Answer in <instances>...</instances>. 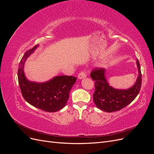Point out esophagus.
<instances>
[{
    "label": "esophagus",
    "instance_id": "1",
    "mask_svg": "<svg viewBox=\"0 0 154 154\" xmlns=\"http://www.w3.org/2000/svg\"><path fill=\"white\" fill-rule=\"evenodd\" d=\"M86 76H87V74H85V72L84 71H82V72H80V73H79L78 76V79H80V80H81V79L86 78Z\"/></svg>",
    "mask_w": 154,
    "mask_h": 154
}]
</instances>
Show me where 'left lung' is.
Segmentation results:
<instances>
[{
  "instance_id": "left-lung-1",
  "label": "left lung",
  "mask_w": 154,
  "mask_h": 154,
  "mask_svg": "<svg viewBox=\"0 0 154 154\" xmlns=\"http://www.w3.org/2000/svg\"><path fill=\"white\" fill-rule=\"evenodd\" d=\"M138 77L135 84L127 90L116 89L111 87L105 78V69L96 68L91 72L95 82L93 100L97 108L108 112L118 111L127 106L136 98L141 89L142 76L140 64L137 60Z\"/></svg>"
}]
</instances>
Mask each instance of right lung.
Returning a JSON list of instances; mask_svg holds the SVG:
<instances>
[{
  "label": "right lung",
  "mask_w": 154,
  "mask_h": 154,
  "mask_svg": "<svg viewBox=\"0 0 154 154\" xmlns=\"http://www.w3.org/2000/svg\"><path fill=\"white\" fill-rule=\"evenodd\" d=\"M38 47L26 51L19 63L18 80L22 96L29 104L49 112L61 110L66 105L69 92L77 78L72 76H55L44 83H36L27 80L24 72V65L27 58Z\"/></svg>",
  "instance_id": "obj_1"
}]
</instances>
